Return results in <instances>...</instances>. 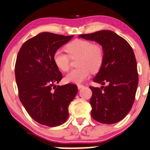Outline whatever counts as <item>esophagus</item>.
Returning a JSON list of instances; mask_svg holds the SVG:
<instances>
[{
	"instance_id": "esophagus-1",
	"label": "esophagus",
	"mask_w": 150,
	"mask_h": 150,
	"mask_svg": "<svg viewBox=\"0 0 150 150\" xmlns=\"http://www.w3.org/2000/svg\"><path fill=\"white\" fill-rule=\"evenodd\" d=\"M77 87H78L79 89H81V88H83L84 87L83 85H81V84H79L78 86H77Z\"/></svg>"
}]
</instances>
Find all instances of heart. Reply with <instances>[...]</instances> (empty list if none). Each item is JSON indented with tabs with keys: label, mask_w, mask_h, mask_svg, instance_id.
<instances>
[{
	"label": "heart",
	"mask_w": 150,
	"mask_h": 150,
	"mask_svg": "<svg viewBox=\"0 0 150 150\" xmlns=\"http://www.w3.org/2000/svg\"><path fill=\"white\" fill-rule=\"evenodd\" d=\"M67 54L58 50L53 56L55 66L62 71L69 68L70 58L77 59L78 68L67 74L64 81L71 83H81L89 77L90 70L95 72L100 69L103 60V51L99 44H95L89 40H75L66 47Z\"/></svg>",
	"instance_id": "1"
}]
</instances>
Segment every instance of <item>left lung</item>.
<instances>
[{
	"label": "left lung",
	"instance_id": "1",
	"mask_svg": "<svg viewBox=\"0 0 150 150\" xmlns=\"http://www.w3.org/2000/svg\"><path fill=\"white\" fill-rule=\"evenodd\" d=\"M79 38L99 43L103 51L100 69L93 81L101 88L90 86L91 115L96 121L111 125L125 117L132 108L138 84L134 51L125 39L110 30H100Z\"/></svg>",
	"mask_w": 150,
	"mask_h": 150
}]
</instances>
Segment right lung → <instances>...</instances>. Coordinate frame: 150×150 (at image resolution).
<instances>
[{
	"label": "right lung",
	"mask_w": 150,
	"mask_h": 150,
	"mask_svg": "<svg viewBox=\"0 0 150 150\" xmlns=\"http://www.w3.org/2000/svg\"><path fill=\"white\" fill-rule=\"evenodd\" d=\"M73 37L41 33L27 40L16 57L19 99L30 117L42 125L53 127L65 122L69 103L78 92L76 85L56 86L62 75L53 59L55 51Z\"/></svg>",
	"instance_id": "1"
}]
</instances>
